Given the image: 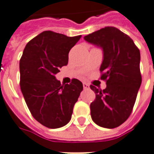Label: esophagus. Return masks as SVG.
I'll use <instances>...</instances> for the list:
<instances>
[{
	"instance_id": "1",
	"label": "esophagus",
	"mask_w": 154,
	"mask_h": 154,
	"mask_svg": "<svg viewBox=\"0 0 154 154\" xmlns=\"http://www.w3.org/2000/svg\"><path fill=\"white\" fill-rule=\"evenodd\" d=\"M82 85H83V88H84V89H88V88H89V85H88V83L84 82Z\"/></svg>"
}]
</instances>
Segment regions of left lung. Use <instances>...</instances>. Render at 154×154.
I'll list each match as a JSON object with an SVG mask.
<instances>
[{
    "mask_svg": "<svg viewBox=\"0 0 154 154\" xmlns=\"http://www.w3.org/2000/svg\"><path fill=\"white\" fill-rule=\"evenodd\" d=\"M84 39L103 49L100 72L107 84L103 90L90 86L96 94L90 105L91 117L100 127L114 128L128 118L137 98L142 82L140 51L129 36L113 26L100 29Z\"/></svg>",
    "mask_w": 154,
    "mask_h": 154,
    "instance_id": "1",
    "label": "left lung"
}]
</instances>
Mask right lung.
Listing matches in <instances>:
<instances>
[{"label":"right lung","mask_w":154,"mask_h":154,"mask_svg":"<svg viewBox=\"0 0 154 154\" xmlns=\"http://www.w3.org/2000/svg\"><path fill=\"white\" fill-rule=\"evenodd\" d=\"M81 36L45 31L26 44L20 60V87L26 103L33 118L49 128L70 122L83 89L77 79L61 84L55 77L67 65L70 50Z\"/></svg>","instance_id":"1"}]
</instances>
